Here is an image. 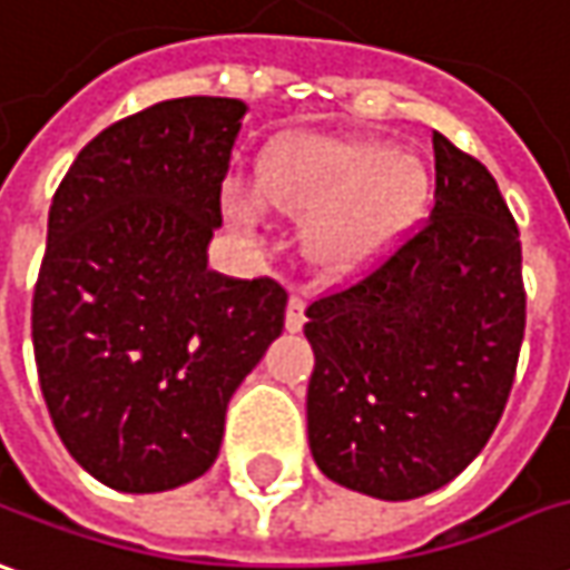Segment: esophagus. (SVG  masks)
Instances as JSON below:
<instances>
[{
    "instance_id": "obj_1",
    "label": "esophagus",
    "mask_w": 570,
    "mask_h": 570,
    "mask_svg": "<svg viewBox=\"0 0 570 570\" xmlns=\"http://www.w3.org/2000/svg\"><path fill=\"white\" fill-rule=\"evenodd\" d=\"M302 324H305V299H302L299 293H293L289 296V305H286V331H302Z\"/></svg>"
}]
</instances>
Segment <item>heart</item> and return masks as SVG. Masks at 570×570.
Instances as JSON below:
<instances>
[{"mask_svg": "<svg viewBox=\"0 0 570 570\" xmlns=\"http://www.w3.org/2000/svg\"><path fill=\"white\" fill-rule=\"evenodd\" d=\"M431 193L424 161L386 139L308 137L274 155L262 189L243 199L246 215L265 203L312 218L305 239L331 268L350 271L377 258L405 234Z\"/></svg>", "mask_w": 570, "mask_h": 570, "instance_id": "heart-1", "label": "heart"}]
</instances>
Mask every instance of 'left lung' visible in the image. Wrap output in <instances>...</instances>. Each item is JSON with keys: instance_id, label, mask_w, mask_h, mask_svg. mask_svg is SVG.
<instances>
[{"instance_id": "obj_1", "label": "left lung", "mask_w": 570, "mask_h": 570, "mask_svg": "<svg viewBox=\"0 0 570 570\" xmlns=\"http://www.w3.org/2000/svg\"><path fill=\"white\" fill-rule=\"evenodd\" d=\"M433 165L431 218L305 308L315 464L386 502L433 493L478 459L528 317L518 224L493 174L436 130Z\"/></svg>"}]
</instances>
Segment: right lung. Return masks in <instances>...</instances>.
<instances>
[{"instance_id": "right-lung-1", "label": "right lung", "mask_w": 570, "mask_h": 570, "mask_svg": "<svg viewBox=\"0 0 570 570\" xmlns=\"http://www.w3.org/2000/svg\"><path fill=\"white\" fill-rule=\"evenodd\" d=\"M243 115L220 96L142 108L90 139L52 196L37 374L65 449L111 490L203 478L227 402L284 331L277 281L208 271Z\"/></svg>"}]
</instances>
